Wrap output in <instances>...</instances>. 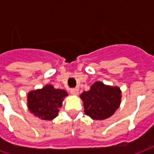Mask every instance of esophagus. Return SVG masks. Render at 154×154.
Returning a JSON list of instances; mask_svg holds the SVG:
<instances>
[{
  "mask_svg": "<svg viewBox=\"0 0 154 154\" xmlns=\"http://www.w3.org/2000/svg\"><path fill=\"white\" fill-rule=\"evenodd\" d=\"M78 89L77 88H72V89H71L70 90V93L72 94V95H74V96H76V95H77L78 94Z\"/></svg>",
  "mask_w": 154,
  "mask_h": 154,
  "instance_id": "esophagus-1",
  "label": "esophagus"
}]
</instances>
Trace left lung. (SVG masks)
Returning <instances> with one entry per match:
<instances>
[{
    "instance_id": "obj_1",
    "label": "left lung",
    "mask_w": 154,
    "mask_h": 154,
    "mask_svg": "<svg viewBox=\"0 0 154 154\" xmlns=\"http://www.w3.org/2000/svg\"><path fill=\"white\" fill-rule=\"evenodd\" d=\"M83 101L84 111L95 120H102L114 115L121 101V91L119 87L96 82L90 90L80 95Z\"/></svg>"
}]
</instances>
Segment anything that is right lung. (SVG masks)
I'll use <instances>...</instances> for the list:
<instances>
[{
	"label": "right lung",
	"instance_id": "add662e5",
	"mask_svg": "<svg viewBox=\"0 0 154 154\" xmlns=\"http://www.w3.org/2000/svg\"><path fill=\"white\" fill-rule=\"evenodd\" d=\"M67 96L66 91L55 89L51 85H46L42 89L29 92L27 95L29 110L39 119L52 120L57 116Z\"/></svg>",
	"mask_w": 154,
	"mask_h": 154
}]
</instances>
